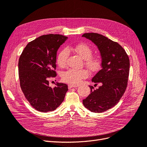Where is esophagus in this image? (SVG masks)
<instances>
[{
    "label": "esophagus",
    "mask_w": 147,
    "mask_h": 147,
    "mask_svg": "<svg viewBox=\"0 0 147 147\" xmlns=\"http://www.w3.org/2000/svg\"><path fill=\"white\" fill-rule=\"evenodd\" d=\"M79 85H74V84H69L68 85V88L69 89H71V88H75V87H78Z\"/></svg>",
    "instance_id": "obj_1"
}]
</instances>
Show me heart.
<instances>
[{
  "label": "heart",
  "instance_id": "b5f03b06",
  "mask_svg": "<svg viewBox=\"0 0 147 147\" xmlns=\"http://www.w3.org/2000/svg\"><path fill=\"white\" fill-rule=\"evenodd\" d=\"M73 51L85 60V65L92 72L97 71L101 66V58L97 56H92V49L85 43L69 45L67 48H63L58 52L57 62L58 66L64 67L69 57V52ZM89 76V72L86 69H69L62 74L63 81L71 84H78L82 79Z\"/></svg>",
  "mask_w": 147,
  "mask_h": 147
}]
</instances>
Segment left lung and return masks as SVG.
Here are the masks:
<instances>
[{"instance_id": "obj_1", "label": "left lung", "mask_w": 147, "mask_h": 147, "mask_svg": "<svg viewBox=\"0 0 147 147\" xmlns=\"http://www.w3.org/2000/svg\"><path fill=\"white\" fill-rule=\"evenodd\" d=\"M97 46L102 57V69L92 81L98 89L90 88V94L82 100L84 107L94 113H102L115 107L119 102L126 89L129 74L130 61L125 50L116 42L98 33L82 35Z\"/></svg>"}]
</instances>
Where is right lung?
<instances>
[{
    "instance_id": "add662e5",
    "label": "right lung",
    "mask_w": 147,
    "mask_h": 147,
    "mask_svg": "<svg viewBox=\"0 0 147 147\" xmlns=\"http://www.w3.org/2000/svg\"><path fill=\"white\" fill-rule=\"evenodd\" d=\"M68 37L60 34L41 36L27 44L18 61L20 85L25 98L36 110H56L63 102L68 86L57 83L52 88L49 78L57 76V52Z\"/></svg>"
}]
</instances>
